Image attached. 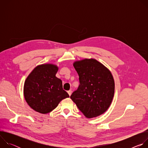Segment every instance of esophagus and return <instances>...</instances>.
<instances>
[{
	"label": "esophagus",
	"instance_id": "obj_1",
	"mask_svg": "<svg viewBox=\"0 0 148 148\" xmlns=\"http://www.w3.org/2000/svg\"><path fill=\"white\" fill-rule=\"evenodd\" d=\"M67 92H68L69 95L70 96V95H71V94H72V91H71V90H69V91H67Z\"/></svg>",
	"mask_w": 148,
	"mask_h": 148
}]
</instances>
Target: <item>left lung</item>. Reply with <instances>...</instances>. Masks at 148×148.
<instances>
[{
  "label": "left lung",
  "mask_w": 148,
  "mask_h": 148,
  "mask_svg": "<svg viewBox=\"0 0 148 148\" xmlns=\"http://www.w3.org/2000/svg\"><path fill=\"white\" fill-rule=\"evenodd\" d=\"M73 66L79 75V85L71 99L87 118L101 115L112 102L115 82L111 71L94 58L76 61Z\"/></svg>",
  "instance_id": "8db88e82"
}]
</instances>
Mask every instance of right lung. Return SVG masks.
I'll return each instance as SVG.
<instances>
[{"label":"right lung","mask_w":148,"mask_h":148,"mask_svg":"<svg viewBox=\"0 0 148 148\" xmlns=\"http://www.w3.org/2000/svg\"><path fill=\"white\" fill-rule=\"evenodd\" d=\"M58 70L56 65L41 64L27 77L23 88L24 97L35 111L43 114L49 113L61 100L70 97L62 89V81L56 76Z\"/></svg>","instance_id":"obj_1"}]
</instances>
